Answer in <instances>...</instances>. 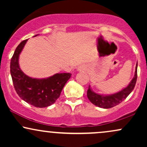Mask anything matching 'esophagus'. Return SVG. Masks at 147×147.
<instances>
[{
    "label": "esophagus",
    "instance_id": "1",
    "mask_svg": "<svg viewBox=\"0 0 147 147\" xmlns=\"http://www.w3.org/2000/svg\"><path fill=\"white\" fill-rule=\"evenodd\" d=\"M86 69V67L85 65H82V66L79 67V70H85Z\"/></svg>",
    "mask_w": 147,
    "mask_h": 147
}]
</instances>
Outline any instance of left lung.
Masks as SVG:
<instances>
[{
  "mask_svg": "<svg viewBox=\"0 0 147 147\" xmlns=\"http://www.w3.org/2000/svg\"><path fill=\"white\" fill-rule=\"evenodd\" d=\"M137 68L138 63L136 64L134 77L128 85V86H126L123 90L111 95H102L94 92L91 90L90 86H89L87 91L88 98L94 105L98 106V107L103 108V109H110V108L118 105L122 101H124L134 89L138 77Z\"/></svg>",
  "mask_w": 147,
  "mask_h": 147,
  "instance_id": "1",
  "label": "left lung"
}]
</instances>
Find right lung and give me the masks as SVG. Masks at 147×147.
Returning a JSON list of instances; mask_svg holds the SVG:
<instances>
[{
  "label": "right lung",
  "instance_id": "right-lung-1",
  "mask_svg": "<svg viewBox=\"0 0 147 147\" xmlns=\"http://www.w3.org/2000/svg\"><path fill=\"white\" fill-rule=\"evenodd\" d=\"M28 39L21 42L15 50L10 62V72L13 84L21 98L35 107L52 105L59 97L62 89L71 77L70 73H57L46 79L28 77L21 70L18 57Z\"/></svg>",
  "mask_w": 147,
  "mask_h": 147
}]
</instances>
